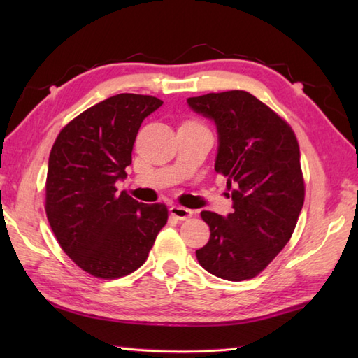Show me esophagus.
Returning <instances> with one entry per match:
<instances>
[{
	"label": "esophagus",
	"instance_id": "esophagus-1",
	"mask_svg": "<svg viewBox=\"0 0 358 358\" xmlns=\"http://www.w3.org/2000/svg\"><path fill=\"white\" fill-rule=\"evenodd\" d=\"M169 212H171V215L175 217L177 220H187V218H191L192 214H194L191 209H186V208H181V206H172L169 209Z\"/></svg>",
	"mask_w": 358,
	"mask_h": 358
}]
</instances>
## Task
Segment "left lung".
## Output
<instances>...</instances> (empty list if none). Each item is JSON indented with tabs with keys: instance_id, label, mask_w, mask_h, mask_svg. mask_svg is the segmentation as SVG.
I'll list each match as a JSON object with an SVG mask.
<instances>
[{
	"instance_id": "8db88e82",
	"label": "left lung",
	"mask_w": 358,
	"mask_h": 358,
	"mask_svg": "<svg viewBox=\"0 0 358 358\" xmlns=\"http://www.w3.org/2000/svg\"><path fill=\"white\" fill-rule=\"evenodd\" d=\"M187 104L217 126L215 171L234 208L226 217L201 212L210 237L196 260L220 278H254L291 240L305 201L299 141L285 120L245 90L192 96Z\"/></svg>"
}]
</instances>
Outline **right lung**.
<instances>
[{
    "instance_id": "obj_1",
    "label": "right lung",
    "mask_w": 358,
    "mask_h": 358,
    "mask_svg": "<svg viewBox=\"0 0 358 358\" xmlns=\"http://www.w3.org/2000/svg\"><path fill=\"white\" fill-rule=\"evenodd\" d=\"M163 104L118 94L63 127L49 155L45 214L64 252L98 278L129 275L146 262L167 222L164 204H144L115 183L127 177L143 120Z\"/></svg>"
}]
</instances>
